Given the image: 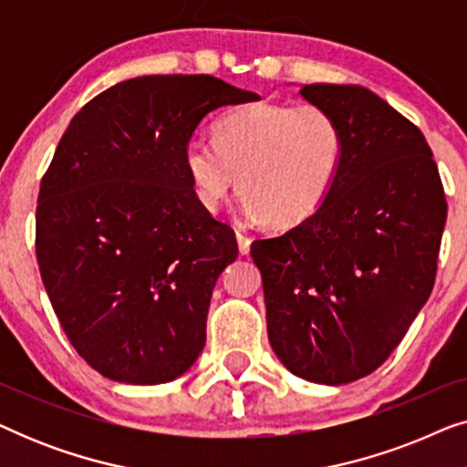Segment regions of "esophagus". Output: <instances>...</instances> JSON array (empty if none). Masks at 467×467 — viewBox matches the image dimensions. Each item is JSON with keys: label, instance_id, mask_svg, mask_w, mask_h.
I'll return each instance as SVG.
<instances>
[{"label": "esophagus", "instance_id": "esophagus-1", "mask_svg": "<svg viewBox=\"0 0 467 467\" xmlns=\"http://www.w3.org/2000/svg\"><path fill=\"white\" fill-rule=\"evenodd\" d=\"M238 248H240V254H248L251 253V238L244 234L238 232Z\"/></svg>", "mask_w": 467, "mask_h": 467}]
</instances>
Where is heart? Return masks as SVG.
Listing matches in <instances>:
<instances>
[{"instance_id": "b5f03b06", "label": "heart", "mask_w": 467, "mask_h": 467, "mask_svg": "<svg viewBox=\"0 0 467 467\" xmlns=\"http://www.w3.org/2000/svg\"><path fill=\"white\" fill-rule=\"evenodd\" d=\"M214 146L193 144L184 170L197 202L216 213L238 184L253 219L291 229L312 219L334 191L344 163V130L317 104L238 106L216 120Z\"/></svg>"}]
</instances>
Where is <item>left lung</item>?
I'll return each instance as SVG.
<instances>
[{
  "mask_svg": "<svg viewBox=\"0 0 467 467\" xmlns=\"http://www.w3.org/2000/svg\"><path fill=\"white\" fill-rule=\"evenodd\" d=\"M344 130V163L321 210L254 240L267 337L299 379L347 385L389 359L431 296L446 200L431 149L359 85H304Z\"/></svg>",
  "mask_w": 467,
  "mask_h": 467,
  "instance_id": "left-lung-1",
  "label": "left lung"
}]
</instances>
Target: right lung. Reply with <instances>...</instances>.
I'll use <instances>...</instances> for the list:
<instances>
[{
	"instance_id": "right-lung-1",
	"label": "right lung",
	"mask_w": 467,
	"mask_h": 467,
	"mask_svg": "<svg viewBox=\"0 0 467 467\" xmlns=\"http://www.w3.org/2000/svg\"><path fill=\"white\" fill-rule=\"evenodd\" d=\"M257 99L206 74L140 76L59 140L37 195V265L72 347L106 379L161 385L200 357L238 242L197 202L184 155L210 112Z\"/></svg>"
}]
</instances>
